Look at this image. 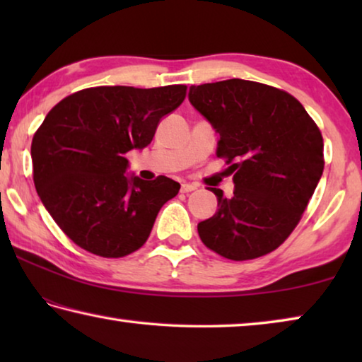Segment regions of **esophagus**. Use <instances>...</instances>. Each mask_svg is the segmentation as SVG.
Segmentation results:
<instances>
[{"mask_svg": "<svg viewBox=\"0 0 362 362\" xmlns=\"http://www.w3.org/2000/svg\"><path fill=\"white\" fill-rule=\"evenodd\" d=\"M196 189V185H192V183H182L180 187V192L182 193H192Z\"/></svg>", "mask_w": 362, "mask_h": 362, "instance_id": "esophagus-1", "label": "esophagus"}]
</instances>
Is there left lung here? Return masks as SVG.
I'll return each mask as SVG.
<instances>
[{
  "instance_id": "left-lung-1",
  "label": "left lung",
  "mask_w": 362,
  "mask_h": 362,
  "mask_svg": "<svg viewBox=\"0 0 362 362\" xmlns=\"http://www.w3.org/2000/svg\"><path fill=\"white\" fill-rule=\"evenodd\" d=\"M189 102L220 134L217 156L235 192L211 188L218 211L198 223L206 247L230 260L278 249L313 196L324 170L320 127L302 103L273 86L225 79L189 88Z\"/></svg>"
}]
</instances>
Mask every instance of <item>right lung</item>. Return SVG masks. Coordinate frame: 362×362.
I'll return each mask as SVG.
<instances>
[{"mask_svg":"<svg viewBox=\"0 0 362 362\" xmlns=\"http://www.w3.org/2000/svg\"><path fill=\"white\" fill-rule=\"evenodd\" d=\"M187 86L88 88L60 100L32 140L33 182L60 230L105 259L136 252L180 185L158 175L127 177L126 153L145 148L163 116L185 100Z\"/></svg>","mask_w":362,"mask_h":362,"instance_id":"1","label":"right lung"}]
</instances>
